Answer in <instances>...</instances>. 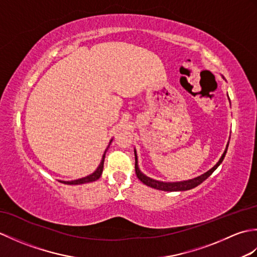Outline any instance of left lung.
Returning <instances> with one entry per match:
<instances>
[{
	"label": "left lung",
	"instance_id": "8db88e82",
	"mask_svg": "<svg viewBox=\"0 0 257 257\" xmlns=\"http://www.w3.org/2000/svg\"><path fill=\"white\" fill-rule=\"evenodd\" d=\"M223 77V76H222ZM223 79H224V77H223ZM228 97V95H227ZM228 100H230V98H228ZM231 103V102H230ZM228 144H230V139H228L227 144H226V147H225V150L224 152H223L221 158L219 159V161H217L214 166H213L210 170H207L206 172L202 173L201 176H198L195 178H192V179H189V180H183V181H174V182H167V181H159V180H156V179H152L148 176H146L145 173L141 172L140 168H139V165H138V156H137V151H136V148H135V159H136V165H135V168H136V174H137L138 179L140 180L141 182L145 183L146 185H148V187L150 188H154V189H157V190H161V191H168V192H177V191H187V190H191L193 189L195 187H198L199 184H201L202 182L204 181V180H206L207 178H209L211 174L214 172L217 167H219L223 159H224V157L226 155V151H227V147H228Z\"/></svg>",
	"mask_w": 257,
	"mask_h": 257
}]
</instances>
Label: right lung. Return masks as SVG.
Instances as JSON below:
<instances>
[{
    "label": "right lung",
    "mask_w": 257,
    "mask_h": 257,
    "mask_svg": "<svg viewBox=\"0 0 257 257\" xmlns=\"http://www.w3.org/2000/svg\"><path fill=\"white\" fill-rule=\"evenodd\" d=\"M112 139H113V138H111V139H110V141H109V145H108V147H107V149L105 150V152H103L102 158H101V160H100V163H99V165H98L97 169H96V170H95L94 172L90 173V174H88V176H86V177H84V178L76 179V180H72V181H64V180H58V181L61 182V183H64V184H69V185H78V184H84V183H89V182L97 181V180L100 178L101 173H102L103 161H105L106 152H107V150H108V148H109V146H110Z\"/></svg>",
    "instance_id": "right-lung-1"
}]
</instances>
